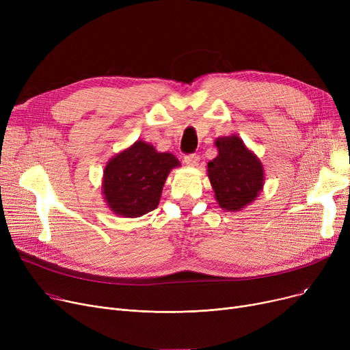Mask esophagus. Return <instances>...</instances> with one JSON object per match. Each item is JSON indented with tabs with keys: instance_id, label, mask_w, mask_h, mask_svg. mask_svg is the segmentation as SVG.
<instances>
[{
	"instance_id": "34e87169",
	"label": "esophagus",
	"mask_w": 350,
	"mask_h": 350,
	"mask_svg": "<svg viewBox=\"0 0 350 350\" xmlns=\"http://www.w3.org/2000/svg\"><path fill=\"white\" fill-rule=\"evenodd\" d=\"M200 161V157L197 154H189L185 157V163L189 165V167H197Z\"/></svg>"
}]
</instances>
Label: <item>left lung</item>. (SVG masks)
I'll return each instance as SVG.
<instances>
[{
  "label": "left lung",
  "mask_w": 350,
  "mask_h": 350,
  "mask_svg": "<svg viewBox=\"0 0 350 350\" xmlns=\"http://www.w3.org/2000/svg\"><path fill=\"white\" fill-rule=\"evenodd\" d=\"M214 144L218 154L208 161L207 176L217 203L226 211H241L264 189V165L235 135L218 137Z\"/></svg>",
  "instance_id": "obj_1"
}]
</instances>
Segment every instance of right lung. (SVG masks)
<instances>
[{
    "label": "right lung",
    "instance_id": "add662e5",
    "mask_svg": "<svg viewBox=\"0 0 350 350\" xmlns=\"http://www.w3.org/2000/svg\"><path fill=\"white\" fill-rule=\"evenodd\" d=\"M180 167L172 153H160L150 143L136 140L110 159L103 170L102 194L116 215L136 218L159 206L169 173Z\"/></svg>",
    "mask_w": 350,
    "mask_h": 350
}]
</instances>
